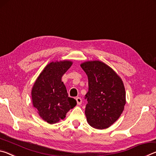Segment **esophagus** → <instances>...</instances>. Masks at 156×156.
<instances>
[{"label":"esophagus","instance_id":"esophagus-1","mask_svg":"<svg viewBox=\"0 0 156 156\" xmlns=\"http://www.w3.org/2000/svg\"><path fill=\"white\" fill-rule=\"evenodd\" d=\"M76 102H77V105H81V103H82V99L80 98V97H77L76 98Z\"/></svg>","mask_w":156,"mask_h":156}]
</instances>
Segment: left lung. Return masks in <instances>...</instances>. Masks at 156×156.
<instances>
[{"label":"left lung","instance_id":"1","mask_svg":"<svg viewBox=\"0 0 156 156\" xmlns=\"http://www.w3.org/2000/svg\"><path fill=\"white\" fill-rule=\"evenodd\" d=\"M88 77L89 90L85 115L89 125L104 129L113 125L124 110L126 93L122 79L105 63L99 60L80 65Z\"/></svg>","mask_w":156,"mask_h":156}]
</instances>
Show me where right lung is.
<instances>
[{"mask_svg":"<svg viewBox=\"0 0 156 156\" xmlns=\"http://www.w3.org/2000/svg\"><path fill=\"white\" fill-rule=\"evenodd\" d=\"M72 62L62 60L49 63L37 78L31 89L34 107L43 120L54 124L63 120L67 113L77 102L68 97L61 78L70 68Z\"/></svg>","mask_w":156,"mask_h":156,"instance_id":"right-lung-1","label":"right lung"}]
</instances>
